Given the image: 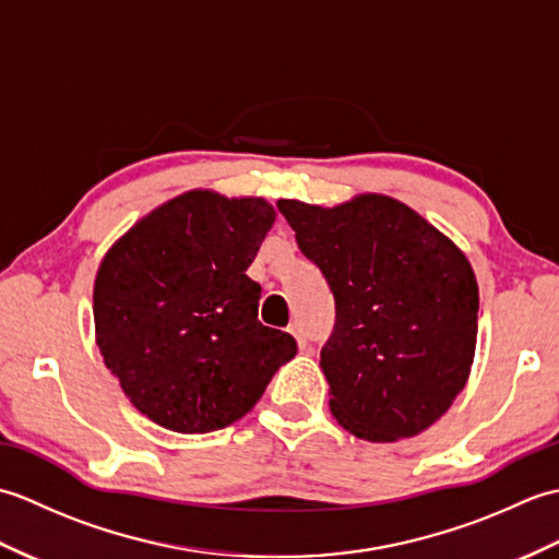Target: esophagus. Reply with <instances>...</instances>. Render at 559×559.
Segmentation results:
<instances>
[{
    "label": "esophagus",
    "mask_w": 559,
    "mask_h": 559,
    "mask_svg": "<svg viewBox=\"0 0 559 559\" xmlns=\"http://www.w3.org/2000/svg\"><path fill=\"white\" fill-rule=\"evenodd\" d=\"M288 331L295 336V341H298V346L305 350V348H307V334H305V329H302L298 322H293V324L288 326Z\"/></svg>",
    "instance_id": "obj_1"
}]
</instances>
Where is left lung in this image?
<instances>
[{
    "label": "left lung",
    "mask_w": 559,
    "mask_h": 559,
    "mask_svg": "<svg viewBox=\"0 0 559 559\" xmlns=\"http://www.w3.org/2000/svg\"><path fill=\"white\" fill-rule=\"evenodd\" d=\"M300 252L336 302L322 346L331 413L367 442L427 430L466 386L478 334V283L461 249L396 199L336 209L281 199Z\"/></svg>",
    "instance_id": "1"
}]
</instances>
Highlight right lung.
Returning a JSON list of instances; mask_svg holds the SVG:
<instances>
[{
	"mask_svg": "<svg viewBox=\"0 0 559 559\" xmlns=\"http://www.w3.org/2000/svg\"><path fill=\"white\" fill-rule=\"evenodd\" d=\"M273 218L264 199L187 192L105 254L93 288L98 348L160 427L223 430L298 353L290 334L259 322L261 286L245 273Z\"/></svg>",
	"mask_w": 559,
	"mask_h": 559,
	"instance_id": "obj_1",
	"label": "right lung"
}]
</instances>
